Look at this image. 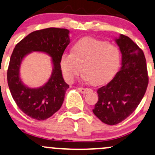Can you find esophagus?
Returning a JSON list of instances; mask_svg holds the SVG:
<instances>
[{
	"instance_id": "esophagus-1",
	"label": "esophagus",
	"mask_w": 155,
	"mask_h": 155,
	"mask_svg": "<svg viewBox=\"0 0 155 155\" xmlns=\"http://www.w3.org/2000/svg\"><path fill=\"white\" fill-rule=\"evenodd\" d=\"M78 90H79V91L81 92V93H83V94H85V93H87L88 92L91 91V90L89 89V88H84V87H79L78 88Z\"/></svg>"
}]
</instances>
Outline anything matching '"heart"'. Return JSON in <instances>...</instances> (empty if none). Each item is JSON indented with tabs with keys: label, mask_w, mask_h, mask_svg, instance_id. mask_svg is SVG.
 <instances>
[{
	"label": "heart",
	"mask_w": 155,
	"mask_h": 155,
	"mask_svg": "<svg viewBox=\"0 0 155 155\" xmlns=\"http://www.w3.org/2000/svg\"><path fill=\"white\" fill-rule=\"evenodd\" d=\"M120 63L118 48L107 42L89 37L75 42L71 53H64L60 58L61 69L68 81H74L83 68V79L91 81L94 85L111 80Z\"/></svg>",
	"instance_id": "obj_1"
}]
</instances>
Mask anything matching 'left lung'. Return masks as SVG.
<instances>
[{
    "label": "left lung",
    "instance_id": "obj_1",
    "mask_svg": "<svg viewBox=\"0 0 155 155\" xmlns=\"http://www.w3.org/2000/svg\"><path fill=\"white\" fill-rule=\"evenodd\" d=\"M122 54L121 68L107 85L97 91L93 113L103 123L115 125L133 113L143 98L149 83L143 52L125 35L115 39Z\"/></svg>",
    "mask_w": 155,
    "mask_h": 155
}]
</instances>
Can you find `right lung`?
<instances>
[{"label":"right lung","mask_w":155,"mask_h":155,"mask_svg":"<svg viewBox=\"0 0 155 155\" xmlns=\"http://www.w3.org/2000/svg\"><path fill=\"white\" fill-rule=\"evenodd\" d=\"M69 33V30L59 28L35 31L18 42L12 54L7 71L8 87L18 107L31 118L45 120L62 107L69 85L62 77L60 58L70 43ZM35 51L50 55L53 68L44 86L31 88L21 81L19 69L24 57Z\"/></svg>","instance_id":"1"}]
</instances>
